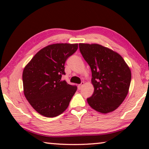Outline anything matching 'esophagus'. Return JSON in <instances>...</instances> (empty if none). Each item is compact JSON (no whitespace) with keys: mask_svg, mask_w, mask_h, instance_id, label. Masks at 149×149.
<instances>
[{"mask_svg":"<svg viewBox=\"0 0 149 149\" xmlns=\"http://www.w3.org/2000/svg\"><path fill=\"white\" fill-rule=\"evenodd\" d=\"M83 85H84V82H81V84H79V85H78V87H79V89H81V87H82V86H83Z\"/></svg>","mask_w":149,"mask_h":149,"instance_id":"1","label":"esophagus"}]
</instances>
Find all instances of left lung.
<instances>
[{
  "label": "left lung",
  "mask_w": 149,
  "mask_h": 149,
  "mask_svg": "<svg viewBox=\"0 0 149 149\" xmlns=\"http://www.w3.org/2000/svg\"><path fill=\"white\" fill-rule=\"evenodd\" d=\"M79 49L90 66L94 87L87 103L99 113L114 111L129 91L132 79L130 67L121 55L101 45L79 43Z\"/></svg>",
  "instance_id": "left-lung-1"
}]
</instances>
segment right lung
<instances>
[{
	"label": "right lung",
	"mask_w": 149,
	"mask_h": 149,
	"mask_svg": "<svg viewBox=\"0 0 149 149\" xmlns=\"http://www.w3.org/2000/svg\"><path fill=\"white\" fill-rule=\"evenodd\" d=\"M77 49V43L49 45L36 53L24 68V95L40 115L55 117L68 108L77 88L62 80V75L65 74L66 60Z\"/></svg>",
	"instance_id": "add662e5"
}]
</instances>
